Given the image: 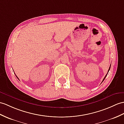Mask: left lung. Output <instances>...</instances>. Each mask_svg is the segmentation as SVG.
<instances>
[{
  "instance_id": "obj_1",
  "label": "left lung",
  "mask_w": 124,
  "mask_h": 124,
  "mask_svg": "<svg viewBox=\"0 0 124 124\" xmlns=\"http://www.w3.org/2000/svg\"><path fill=\"white\" fill-rule=\"evenodd\" d=\"M110 66H111V65H110ZM110 67H109V69H108V72H107V74L106 75V76H105V77H104V78L103 79V80H102V81H103L104 80H105V78H106V77L107 76V74H108V72H109V70H110Z\"/></svg>"
}]
</instances>
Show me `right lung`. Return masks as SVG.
Masks as SVG:
<instances>
[{
    "label": "right lung",
    "mask_w": 124,
    "mask_h": 124,
    "mask_svg": "<svg viewBox=\"0 0 124 124\" xmlns=\"http://www.w3.org/2000/svg\"><path fill=\"white\" fill-rule=\"evenodd\" d=\"M16 77H17V78H18V79H19V78H18V77H17V76H16Z\"/></svg>",
    "instance_id": "add662e5"
}]
</instances>
